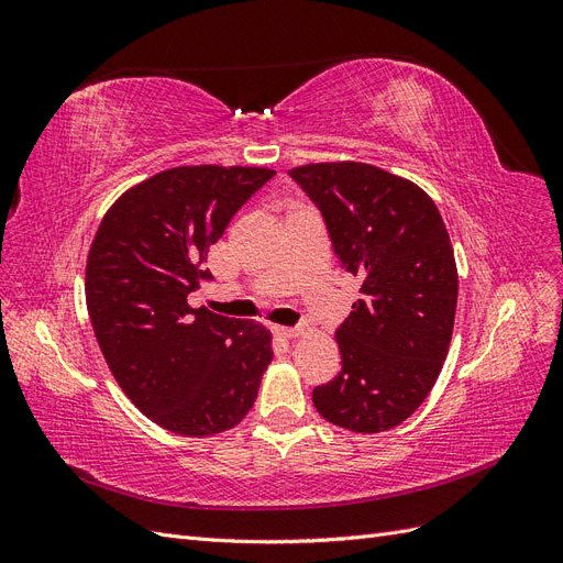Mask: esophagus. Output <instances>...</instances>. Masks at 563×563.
Instances as JSON below:
<instances>
[{
	"label": "esophagus",
	"instance_id": "obj_1",
	"mask_svg": "<svg viewBox=\"0 0 563 563\" xmlns=\"http://www.w3.org/2000/svg\"><path fill=\"white\" fill-rule=\"evenodd\" d=\"M275 331L282 338H298L300 335V329H296V327H277Z\"/></svg>",
	"mask_w": 563,
	"mask_h": 563
}]
</instances>
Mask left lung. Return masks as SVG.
Returning a JSON list of instances; mask_svg holds the SVG:
<instances>
[{"instance_id": "left-lung-1", "label": "left lung", "mask_w": 563, "mask_h": 563, "mask_svg": "<svg viewBox=\"0 0 563 563\" xmlns=\"http://www.w3.org/2000/svg\"><path fill=\"white\" fill-rule=\"evenodd\" d=\"M319 209L333 253L362 279L340 323L338 376L317 411L352 432L397 428L430 395L451 345L457 269L444 220L418 185L360 162L288 172Z\"/></svg>"}]
</instances>
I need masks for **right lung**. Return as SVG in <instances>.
I'll use <instances>...</instances> for the list:
<instances>
[{"instance_id": "1", "label": "right lung", "mask_w": 563, "mask_h": 563, "mask_svg": "<svg viewBox=\"0 0 563 563\" xmlns=\"http://www.w3.org/2000/svg\"><path fill=\"white\" fill-rule=\"evenodd\" d=\"M275 176L253 166H178L131 187L100 223L87 263V308L126 397L159 428L209 437L240 422L272 362L255 321L192 310L211 282L209 246Z\"/></svg>"}]
</instances>
